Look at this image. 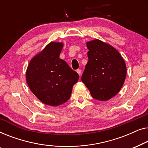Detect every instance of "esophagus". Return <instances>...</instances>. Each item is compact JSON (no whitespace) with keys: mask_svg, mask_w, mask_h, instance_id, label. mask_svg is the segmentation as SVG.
<instances>
[{"mask_svg":"<svg viewBox=\"0 0 148 148\" xmlns=\"http://www.w3.org/2000/svg\"><path fill=\"white\" fill-rule=\"evenodd\" d=\"M76 72H77V73L79 74V76H80V75L82 74V70L81 69H78L76 70Z\"/></svg>","mask_w":148,"mask_h":148,"instance_id":"obj_1","label":"esophagus"}]
</instances>
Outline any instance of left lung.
<instances>
[{
    "mask_svg": "<svg viewBox=\"0 0 148 148\" xmlns=\"http://www.w3.org/2000/svg\"><path fill=\"white\" fill-rule=\"evenodd\" d=\"M86 46L88 61L81 80L95 99L108 101L123 85L127 74L125 63L115 48L99 39L87 42Z\"/></svg>",
    "mask_w": 148,
    "mask_h": 148,
    "instance_id": "8db88e82",
    "label": "left lung"
}]
</instances>
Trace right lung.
I'll return each instance as SVG.
<instances>
[{
    "label": "right lung",
    "mask_w": 148,
    "mask_h": 148,
    "mask_svg": "<svg viewBox=\"0 0 148 148\" xmlns=\"http://www.w3.org/2000/svg\"><path fill=\"white\" fill-rule=\"evenodd\" d=\"M63 43L51 42L31 60L26 80L32 92L45 105L58 106L71 96L79 75L60 59Z\"/></svg>",
    "instance_id": "obj_1"
}]
</instances>
